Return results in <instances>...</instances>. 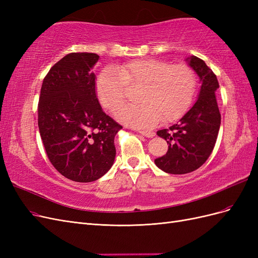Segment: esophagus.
Listing matches in <instances>:
<instances>
[{
    "instance_id": "obj_1",
    "label": "esophagus",
    "mask_w": 258,
    "mask_h": 258,
    "mask_svg": "<svg viewBox=\"0 0 258 258\" xmlns=\"http://www.w3.org/2000/svg\"><path fill=\"white\" fill-rule=\"evenodd\" d=\"M139 134H140V135H142V136H144V137H146V138H153V137H155V132H153V131H144V130H140V131H139Z\"/></svg>"
}]
</instances>
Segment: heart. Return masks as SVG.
<instances>
[{"label":"heart","instance_id":"obj_1","mask_svg":"<svg viewBox=\"0 0 258 258\" xmlns=\"http://www.w3.org/2000/svg\"><path fill=\"white\" fill-rule=\"evenodd\" d=\"M128 87H141L139 104L127 105L117 114L120 122L135 128H150L160 120H178L189 110L197 87L196 74L184 64L172 66L156 59L131 61L100 73L97 97L106 111L115 113L123 104Z\"/></svg>","mask_w":258,"mask_h":258}]
</instances>
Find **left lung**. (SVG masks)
Masks as SVG:
<instances>
[{
    "mask_svg": "<svg viewBox=\"0 0 258 258\" xmlns=\"http://www.w3.org/2000/svg\"><path fill=\"white\" fill-rule=\"evenodd\" d=\"M185 61L199 76L201 87L190 110L169 129L157 131V136L167 141L168 152L156 158L155 165L170 174L189 173L204 165L213 151L221 126L216 75L196 56Z\"/></svg>",
    "mask_w": 258,
    "mask_h": 258,
    "instance_id": "obj_1",
    "label": "left lung"
}]
</instances>
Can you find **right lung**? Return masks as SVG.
<instances>
[{
  "label": "right lung",
  "instance_id": "right-lung-1",
  "mask_svg": "<svg viewBox=\"0 0 258 258\" xmlns=\"http://www.w3.org/2000/svg\"><path fill=\"white\" fill-rule=\"evenodd\" d=\"M99 58L92 52L67 54L46 75L38 101L46 154L54 169L74 182L97 181L112 168L114 139L122 128L97 98L92 70Z\"/></svg>",
  "mask_w": 258,
  "mask_h": 258
}]
</instances>
